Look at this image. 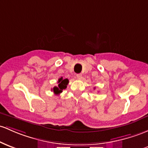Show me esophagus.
I'll use <instances>...</instances> for the list:
<instances>
[{
    "label": "esophagus",
    "mask_w": 148,
    "mask_h": 148,
    "mask_svg": "<svg viewBox=\"0 0 148 148\" xmlns=\"http://www.w3.org/2000/svg\"><path fill=\"white\" fill-rule=\"evenodd\" d=\"M77 77L79 79H82V74H77Z\"/></svg>",
    "instance_id": "1"
}]
</instances>
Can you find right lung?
Masks as SVG:
<instances>
[{
	"label": "right lung",
	"mask_w": 148,
	"mask_h": 148,
	"mask_svg": "<svg viewBox=\"0 0 148 148\" xmlns=\"http://www.w3.org/2000/svg\"><path fill=\"white\" fill-rule=\"evenodd\" d=\"M68 83H69V80H68L67 79H63L62 77L60 78V79H58V86H55L53 89H52V90L54 92V93L56 94V95H60V94L62 92V90L66 88Z\"/></svg>",
	"instance_id": "add662e5"
}]
</instances>
